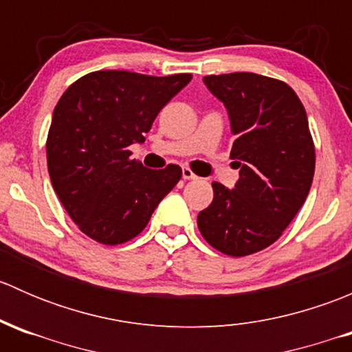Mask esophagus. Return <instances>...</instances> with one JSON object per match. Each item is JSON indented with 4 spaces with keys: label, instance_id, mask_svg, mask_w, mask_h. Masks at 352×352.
<instances>
[{
    "label": "esophagus",
    "instance_id": "esophagus-1",
    "mask_svg": "<svg viewBox=\"0 0 352 352\" xmlns=\"http://www.w3.org/2000/svg\"><path fill=\"white\" fill-rule=\"evenodd\" d=\"M182 179H184V180H196L197 177L194 175L192 170L187 168V166H184V168H182Z\"/></svg>",
    "mask_w": 352,
    "mask_h": 352
}]
</instances>
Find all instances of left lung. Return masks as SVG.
I'll return each mask as SVG.
<instances>
[{
  "label": "left lung",
  "mask_w": 352,
  "mask_h": 352,
  "mask_svg": "<svg viewBox=\"0 0 352 352\" xmlns=\"http://www.w3.org/2000/svg\"><path fill=\"white\" fill-rule=\"evenodd\" d=\"M223 102L235 138L230 158L240 179L212 182V202L197 214L201 235L232 257L255 254L281 236L310 192L315 148L303 104L285 81L255 73L202 78Z\"/></svg>",
  "instance_id": "left-lung-1"
}]
</instances>
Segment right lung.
Returning <instances> with one entry per match:
<instances>
[{
	"instance_id": "add662e5",
	"label": "right lung",
	"mask_w": 352,
	"mask_h": 352,
	"mask_svg": "<svg viewBox=\"0 0 352 352\" xmlns=\"http://www.w3.org/2000/svg\"><path fill=\"white\" fill-rule=\"evenodd\" d=\"M190 80L186 73L95 71L59 98L45 146L49 177L67 214L95 242L140 235L182 177L179 165L146 168L127 148L144 143L160 110Z\"/></svg>"
}]
</instances>
